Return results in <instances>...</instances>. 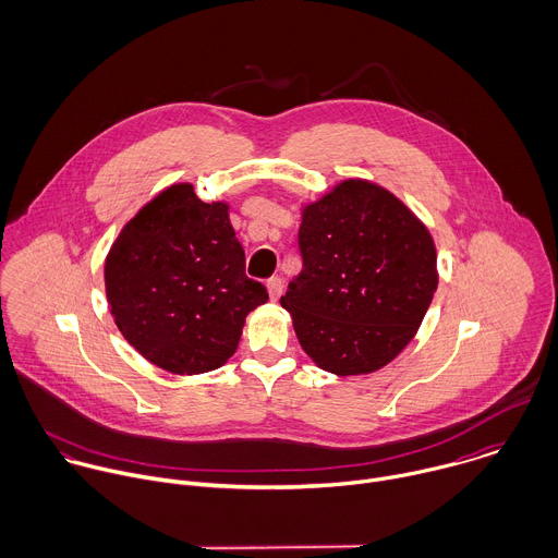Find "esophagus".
<instances>
[{
	"instance_id": "obj_1",
	"label": "esophagus",
	"mask_w": 558,
	"mask_h": 558,
	"mask_svg": "<svg viewBox=\"0 0 558 558\" xmlns=\"http://www.w3.org/2000/svg\"><path fill=\"white\" fill-rule=\"evenodd\" d=\"M267 291H269V298H271V300H278V298L282 295V291H284V282H282V278L271 276V278L267 280Z\"/></svg>"
}]
</instances>
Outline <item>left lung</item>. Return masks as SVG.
I'll return each mask as SVG.
<instances>
[{
  "instance_id": "1",
  "label": "left lung",
  "mask_w": 558,
  "mask_h": 558,
  "mask_svg": "<svg viewBox=\"0 0 558 558\" xmlns=\"http://www.w3.org/2000/svg\"><path fill=\"white\" fill-rule=\"evenodd\" d=\"M298 241L302 271L280 304L304 352L339 376L391 363L437 291L426 226L387 189L345 180L304 208Z\"/></svg>"
}]
</instances>
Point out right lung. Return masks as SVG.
Instances as JSON below:
<instances>
[{
  "mask_svg": "<svg viewBox=\"0 0 558 558\" xmlns=\"http://www.w3.org/2000/svg\"><path fill=\"white\" fill-rule=\"evenodd\" d=\"M106 298L125 341L173 374L221 367L245 317L269 300L245 276L228 206L173 184L125 223L106 258Z\"/></svg>",
  "mask_w": 558,
  "mask_h": 558,
  "instance_id": "obj_1",
  "label": "right lung"
}]
</instances>
